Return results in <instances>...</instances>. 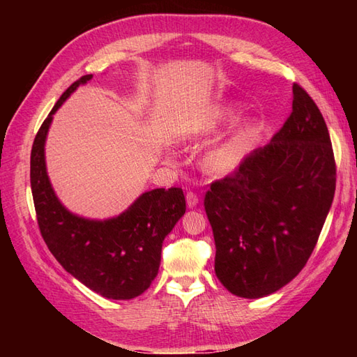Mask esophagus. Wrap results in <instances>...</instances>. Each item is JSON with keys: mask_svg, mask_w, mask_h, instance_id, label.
<instances>
[{"mask_svg": "<svg viewBox=\"0 0 357 357\" xmlns=\"http://www.w3.org/2000/svg\"><path fill=\"white\" fill-rule=\"evenodd\" d=\"M185 201H187V207L188 208H195L196 206H198L199 198H198V195H196V193L188 192L187 196H185Z\"/></svg>", "mask_w": 357, "mask_h": 357, "instance_id": "obj_1", "label": "esophagus"}]
</instances>
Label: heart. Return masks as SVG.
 Wrapping results in <instances>:
<instances>
[{
  "label": "heart",
  "instance_id": "obj_1",
  "mask_svg": "<svg viewBox=\"0 0 357 357\" xmlns=\"http://www.w3.org/2000/svg\"><path fill=\"white\" fill-rule=\"evenodd\" d=\"M236 113L233 109L227 107L218 110L213 116H210L199 128V133L207 135L221 126L233 121ZM250 139V127L242 126L231 132L224 139L215 142L202 155V167L210 173H227L238 165L241 158L244 156Z\"/></svg>",
  "mask_w": 357,
  "mask_h": 357
}]
</instances>
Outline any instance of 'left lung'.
<instances>
[{"instance_id": "1", "label": "left lung", "mask_w": 357, "mask_h": 357, "mask_svg": "<svg viewBox=\"0 0 357 357\" xmlns=\"http://www.w3.org/2000/svg\"><path fill=\"white\" fill-rule=\"evenodd\" d=\"M267 146L253 150L206 193L215 271L234 296L280 290L313 253L336 190V164L321 110L301 86Z\"/></svg>"}]
</instances>
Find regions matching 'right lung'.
I'll list each match as a JSON object with an SVG mask.
<instances>
[{
	"label": "right lung",
	"mask_w": 357,
	"mask_h": 357,
	"mask_svg": "<svg viewBox=\"0 0 357 357\" xmlns=\"http://www.w3.org/2000/svg\"><path fill=\"white\" fill-rule=\"evenodd\" d=\"M92 78L84 75L75 81L38 130L30 153V187L43 239L63 268L102 298L127 301L142 294L156 278L162 242L185 213V198L183 188H155L102 221L63 206L45 167V139L56 110Z\"/></svg>",
	"instance_id": "1"
}]
</instances>
